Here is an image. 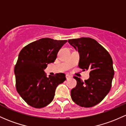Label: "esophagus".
I'll return each instance as SVG.
<instances>
[{"label": "esophagus", "instance_id": "esophagus-1", "mask_svg": "<svg viewBox=\"0 0 126 126\" xmlns=\"http://www.w3.org/2000/svg\"><path fill=\"white\" fill-rule=\"evenodd\" d=\"M66 78L67 80H69V79H71V76L70 75H69V74H66Z\"/></svg>", "mask_w": 126, "mask_h": 126}]
</instances>
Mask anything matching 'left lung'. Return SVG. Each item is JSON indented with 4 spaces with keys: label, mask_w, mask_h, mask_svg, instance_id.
<instances>
[{
    "label": "left lung",
    "mask_w": 126,
    "mask_h": 126,
    "mask_svg": "<svg viewBox=\"0 0 126 126\" xmlns=\"http://www.w3.org/2000/svg\"><path fill=\"white\" fill-rule=\"evenodd\" d=\"M80 54L79 67L90 71V77L83 81L74 76L77 85L71 92L72 100L81 107L91 108L100 103L109 92L114 75L113 61L108 51L89 37L68 40Z\"/></svg>",
    "instance_id": "8db88e82"
}]
</instances>
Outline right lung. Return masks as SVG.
I'll use <instances>...</instances> for the list:
<instances>
[{
    "instance_id": "add662e5",
    "label": "right lung",
    "mask_w": 126,
    "mask_h": 126,
    "mask_svg": "<svg viewBox=\"0 0 126 126\" xmlns=\"http://www.w3.org/2000/svg\"><path fill=\"white\" fill-rule=\"evenodd\" d=\"M67 40L43 38L25 46L14 67L16 90L24 101L34 108H42L54 99L55 89L66 79L63 73L47 77L43 69L54 63Z\"/></svg>"
}]
</instances>
